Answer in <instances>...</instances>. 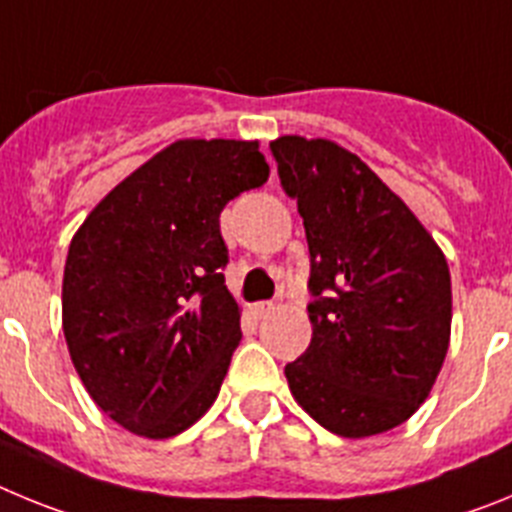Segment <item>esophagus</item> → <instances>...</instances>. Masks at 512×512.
Masks as SVG:
<instances>
[{"label":"esophagus","mask_w":512,"mask_h":512,"mask_svg":"<svg viewBox=\"0 0 512 512\" xmlns=\"http://www.w3.org/2000/svg\"><path fill=\"white\" fill-rule=\"evenodd\" d=\"M274 307H277L274 302H256L251 310H253V315H256V318H266L269 312H274Z\"/></svg>","instance_id":"34e87169"}]
</instances>
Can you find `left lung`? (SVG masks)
I'll use <instances>...</instances> for the list:
<instances>
[{
	"label": "left lung",
	"instance_id": "8db88e82",
	"mask_svg": "<svg viewBox=\"0 0 512 512\" xmlns=\"http://www.w3.org/2000/svg\"><path fill=\"white\" fill-rule=\"evenodd\" d=\"M310 248L312 338L284 366L310 418L343 438L405 423L441 372L451 336L446 256L410 207L333 140H271Z\"/></svg>",
	"mask_w": 512,
	"mask_h": 512
}]
</instances>
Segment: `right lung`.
I'll use <instances>...</instances> for the list:
<instances>
[{"label":"right lung","mask_w":512,"mask_h":512,"mask_svg":"<svg viewBox=\"0 0 512 512\" xmlns=\"http://www.w3.org/2000/svg\"><path fill=\"white\" fill-rule=\"evenodd\" d=\"M266 179L256 140H176L71 238L63 336L89 397L130 433L171 438L215 402L241 343L220 212Z\"/></svg>","instance_id":"obj_1"}]
</instances>
